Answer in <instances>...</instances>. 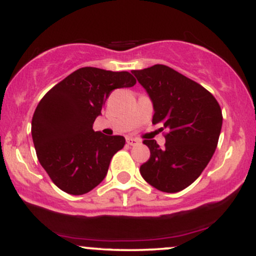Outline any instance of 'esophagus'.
<instances>
[{"mask_svg":"<svg viewBox=\"0 0 256 256\" xmlns=\"http://www.w3.org/2000/svg\"><path fill=\"white\" fill-rule=\"evenodd\" d=\"M126 143H128V146H137V144H140V140H136V138L128 137V138H126Z\"/></svg>","mask_w":256,"mask_h":256,"instance_id":"obj_1","label":"esophagus"}]
</instances>
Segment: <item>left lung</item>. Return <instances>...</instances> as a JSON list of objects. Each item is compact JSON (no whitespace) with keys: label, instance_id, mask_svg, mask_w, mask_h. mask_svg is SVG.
<instances>
[{"label":"left lung","instance_id":"obj_1","mask_svg":"<svg viewBox=\"0 0 256 256\" xmlns=\"http://www.w3.org/2000/svg\"><path fill=\"white\" fill-rule=\"evenodd\" d=\"M132 73L152 100V124L167 130L164 148L154 140H143L150 158L140 172L160 192H178L192 184L212 158L222 131V108L202 85L165 64Z\"/></svg>","mask_w":256,"mask_h":256}]
</instances>
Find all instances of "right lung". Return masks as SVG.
Listing matches in <instances>:
<instances>
[{
	"label": "right lung",
	"instance_id": "1",
	"mask_svg": "<svg viewBox=\"0 0 256 256\" xmlns=\"http://www.w3.org/2000/svg\"><path fill=\"white\" fill-rule=\"evenodd\" d=\"M134 84L128 72L82 67L43 96L31 134L38 161L58 189L83 195L104 180L125 138L95 132L92 124L112 91Z\"/></svg>",
	"mask_w": 256,
	"mask_h": 256
}]
</instances>
